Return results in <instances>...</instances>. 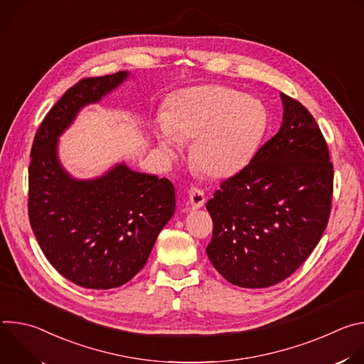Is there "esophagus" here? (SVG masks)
Here are the masks:
<instances>
[{"label":"esophagus","mask_w":364,"mask_h":364,"mask_svg":"<svg viewBox=\"0 0 364 364\" xmlns=\"http://www.w3.org/2000/svg\"><path fill=\"white\" fill-rule=\"evenodd\" d=\"M188 201H190L193 209H200V207H203L204 203H205L204 191L200 190V188H190V191H188Z\"/></svg>","instance_id":"1"}]
</instances>
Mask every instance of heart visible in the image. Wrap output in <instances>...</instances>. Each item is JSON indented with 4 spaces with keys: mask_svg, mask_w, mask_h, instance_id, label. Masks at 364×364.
Segmentation results:
<instances>
[{
    "mask_svg": "<svg viewBox=\"0 0 364 364\" xmlns=\"http://www.w3.org/2000/svg\"><path fill=\"white\" fill-rule=\"evenodd\" d=\"M267 127L261 102L237 90L204 85L173 97L157 129L161 149L176 157L180 142L193 141L191 160L216 178L237 173L253 155Z\"/></svg>",
    "mask_w": 364,
    "mask_h": 364,
    "instance_id": "heart-1",
    "label": "heart"
}]
</instances>
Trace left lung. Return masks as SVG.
Instances as JSON below:
<instances>
[{"instance_id": "8db88e82", "label": "left lung", "mask_w": 364, "mask_h": 364, "mask_svg": "<svg viewBox=\"0 0 364 364\" xmlns=\"http://www.w3.org/2000/svg\"><path fill=\"white\" fill-rule=\"evenodd\" d=\"M281 99L278 134L205 204L213 220L207 256L242 288H267L292 275L318 245L331 212L327 142L302 103L285 93Z\"/></svg>"}]
</instances>
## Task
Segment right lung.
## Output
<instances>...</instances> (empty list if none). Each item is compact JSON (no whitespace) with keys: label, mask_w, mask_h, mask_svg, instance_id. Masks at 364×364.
<instances>
[{"label":"right lung","mask_w":364,"mask_h":364,"mask_svg":"<svg viewBox=\"0 0 364 364\" xmlns=\"http://www.w3.org/2000/svg\"><path fill=\"white\" fill-rule=\"evenodd\" d=\"M127 77L128 72H118L79 80L44 117L31 146V229L51 267L89 289L117 288L132 279L176 210L168 178L118 164L102 177L76 180L59 163L58 138L80 108L99 102Z\"/></svg>","instance_id":"1"}]
</instances>
